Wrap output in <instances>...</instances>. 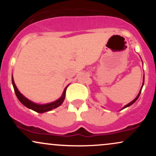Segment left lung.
<instances>
[{
    "instance_id": "1",
    "label": "left lung",
    "mask_w": 156,
    "mask_h": 156,
    "mask_svg": "<svg viewBox=\"0 0 156 156\" xmlns=\"http://www.w3.org/2000/svg\"><path fill=\"white\" fill-rule=\"evenodd\" d=\"M144 79H143V83H142V87H141V90H140V92H139V94H138L137 95V97L136 98H135V99L133 100V101H131L130 102V103H128V105H125L124 107H123V108L122 109H124V108H127V107H128V106H130V105H131L132 104H133V103H135L136 101V100L138 99V98H139V95H140V94H141V89H142V87H143V85H144Z\"/></svg>"
}]
</instances>
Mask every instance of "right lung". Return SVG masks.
Listing matches in <instances>:
<instances>
[{
    "instance_id": "right-lung-1",
    "label": "right lung",
    "mask_w": 156,
    "mask_h": 156,
    "mask_svg": "<svg viewBox=\"0 0 156 156\" xmlns=\"http://www.w3.org/2000/svg\"><path fill=\"white\" fill-rule=\"evenodd\" d=\"M12 85H13L14 89H15V92L16 96L17 98H18V100L20 101L21 102V103L26 106L27 108H31L32 110L35 111L36 112H38V113H44L46 112H49V111H51L52 109H54L57 107H58L59 105H61L62 104L64 101V98H65V94H66V89H67V87H66L65 89H64L63 94L62 96L59 99L58 101L53 102V103H48V104H43V105H39V104H36V103H33L29 100L27 99L26 98H25L24 96L21 94L20 92H19L18 89H17V87H16L15 82H14V79H13V76L12 77Z\"/></svg>"
}]
</instances>
